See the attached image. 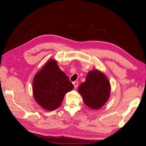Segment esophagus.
<instances>
[{
	"mask_svg": "<svg viewBox=\"0 0 146 146\" xmlns=\"http://www.w3.org/2000/svg\"><path fill=\"white\" fill-rule=\"evenodd\" d=\"M73 84H74V88H77V86H78V83L77 82H74V83H73Z\"/></svg>",
	"mask_w": 146,
	"mask_h": 146,
	"instance_id": "obj_1",
	"label": "esophagus"
}]
</instances>
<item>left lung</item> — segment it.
<instances>
[{
	"instance_id": "obj_1",
	"label": "left lung",
	"mask_w": 146,
	"mask_h": 146,
	"mask_svg": "<svg viewBox=\"0 0 146 146\" xmlns=\"http://www.w3.org/2000/svg\"><path fill=\"white\" fill-rule=\"evenodd\" d=\"M111 86L107 77L98 70L88 73L86 80L78 88L84 103L88 107L97 110L101 108L110 98Z\"/></svg>"
}]
</instances>
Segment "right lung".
Segmentation results:
<instances>
[{
  "label": "right lung",
  "instance_id": "obj_1",
  "mask_svg": "<svg viewBox=\"0 0 146 146\" xmlns=\"http://www.w3.org/2000/svg\"><path fill=\"white\" fill-rule=\"evenodd\" d=\"M74 88L73 84L55 60H50L35 76L33 96L44 109L52 111L58 108L65 94Z\"/></svg>",
  "mask_w": 146,
  "mask_h": 146
}]
</instances>
